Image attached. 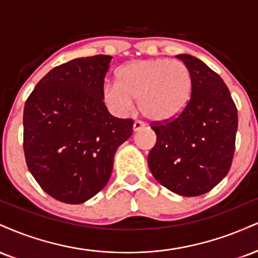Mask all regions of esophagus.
I'll list each match as a JSON object with an SVG mask.
<instances>
[{
	"instance_id": "esophagus-1",
	"label": "esophagus",
	"mask_w": 258,
	"mask_h": 258,
	"mask_svg": "<svg viewBox=\"0 0 258 258\" xmlns=\"http://www.w3.org/2000/svg\"><path fill=\"white\" fill-rule=\"evenodd\" d=\"M145 127V125L143 122H141V121H136L135 123H133V131L135 132H138L141 131V130H143Z\"/></svg>"
}]
</instances>
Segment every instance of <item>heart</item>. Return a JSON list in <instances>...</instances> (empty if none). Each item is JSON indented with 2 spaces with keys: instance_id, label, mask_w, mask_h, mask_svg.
I'll return each mask as SVG.
<instances>
[{
  "instance_id": "obj_1",
  "label": "heart",
  "mask_w": 258,
  "mask_h": 258,
  "mask_svg": "<svg viewBox=\"0 0 258 258\" xmlns=\"http://www.w3.org/2000/svg\"><path fill=\"white\" fill-rule=\"evenodd\" d=\"M191 92V72L184 62L148 58L121 67L116 83L104 85L103 99L119 115L128 114L138 101L139 110L147 119L167 121L184 110Z\"/></svg>"
}]
</instances>
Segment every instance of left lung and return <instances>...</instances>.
I'll return each instance as SVG.
<instances>
[{"mask_svg":"<svg viewBox=\"0 0 258 258\" xmlns=\"http://www.w3.org/2000/svg\"><path fill=\"white\" fill-rule=\"evenodd\" d=\"M192 77L190 101L173 120L151 128L156 144L148 155L154 178L185 197L207 194L231 168L238 113L221 77L188 54H179Z\"/></svg>","mask_w":258,"mask_h":258,"instance_id":"obj_1","label":"left lung"}]
</instances>
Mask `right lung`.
Listing matches in <instances>:
<instances>
[{
  "label": "right lung",
  "instance_id": "right-lung-1",
  "mask_svg": "<svg viewBox=\"0 0 258 258\" xmlns=\"http://www.w3.org/2000/svg\"><path fill=\"white\" fill-rule=\"evenodd\" d=\"M111 58L79 57L52 68L25 103L27 167L63 203H84L107 185L117 148L133 132V121L111 116L103 102Z\"/></svg>",
  "mask_w": 258,
  "mask_h": 258
}]
</instances>
